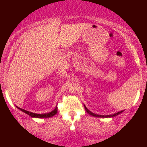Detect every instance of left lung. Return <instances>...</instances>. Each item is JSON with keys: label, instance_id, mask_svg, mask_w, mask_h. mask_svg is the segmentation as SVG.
<instances>
[{"label": "left lung", "instance_id": "left-lung-1", "mask_svg": "<svg viewBox=\"0 0 147 147\" xmlns=\"http://www.w3.org/2000/svg\"><path fill=\"white\" fill-rule=\"evenodd\" d=\"M84 107H85V111H87V113H89L90 115H92V116H94V117H103V118H108V117H114L117 116V115H118L119 114H120V113H121L122 112H123V111H119V112L117 113H114V114L113 115H97V114H95V113L91 112L90 110H88L87 109V108L85 107L84 105Z\"/></svg>", "mask_w": 147, "mask_h": 147}]
</instances>
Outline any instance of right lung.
<instances>
[{"mask_svg": "<svg viewBox=\"0 0 147 147\" xmlns=\"http://www.w3.org/2000/svg\"><path fill=\"white\" fill-rule=\"evenodd\" d=\"M18 109H20V111H22V112L26 113L27 115H28L29 116H31L32 117H34V118H49V117H53V115H55L56 113H57V107H55V109L54 110H53L51 112L48 113H42V114H37V113H32L30 112V111H26L24 109H22L21 108H19L18 107H16Z\"/></svg>", "mask_w": 147, "mask_h": 147, "instance_id": "1", "label": "right lung"}]
</instances>
